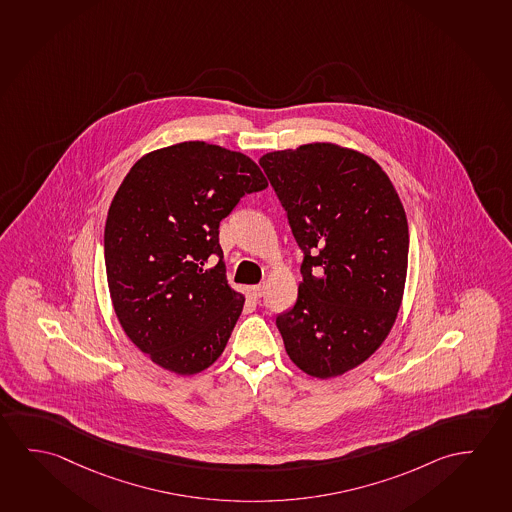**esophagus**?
Here are the masks:
<instances>
[{"label": "esophagus", "instance_id": "esophagus-1", "mask_svg": "<svg viewBox=\"0 0 512 512\" xmlns=\"http://www.w3.org/2000/svg\"><path fill=\"white\" fill-rule=\"evenodd\" d=\"M263 292H265V284H254V286H249V293H251L252 299H260Z\"/></svg>", "mask_w": 512, "mask_h": 512}]
</instances>
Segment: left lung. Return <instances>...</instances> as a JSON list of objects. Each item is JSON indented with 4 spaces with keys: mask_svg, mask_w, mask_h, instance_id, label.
<instances>
[{
    "mask_svg": "<svg viewBox=\"0 0 512 512\" xmlns=\"http://www.w3.org/2000/svg\"><path fill=\"white\" fill-rule=\"evenodd\" d=\"M304 252L297 302L276 318L302 372L331 379L365 363L397 320L409 228L388 174L370 156L313 142L260 158Z\"/></svg>",
    "mask_w": 512,
    "mask_h": 512,
    "instance_id": "1",
    "label": "left lung"
}]
</instances>
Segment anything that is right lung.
<instances>
[{
	"label": "right lung",
	"instance_id": "right-lung-1",
	"mask_svg": "<svg viewBox=\"0 0 512 512\" xmlns=\"http://www.w3.org/2000/svg\"><path fill=\"white\" fill-rule=\"evenodd\" d=\"M267 187L249 156L199 140L151 151L126 174L106 217V279L122 331L156 365L199 374L226 349L245 297L226 279L220 220Z\"/></svg>",
	"mask_w": 512,
	"mask_h": 512
}]
</instances>
